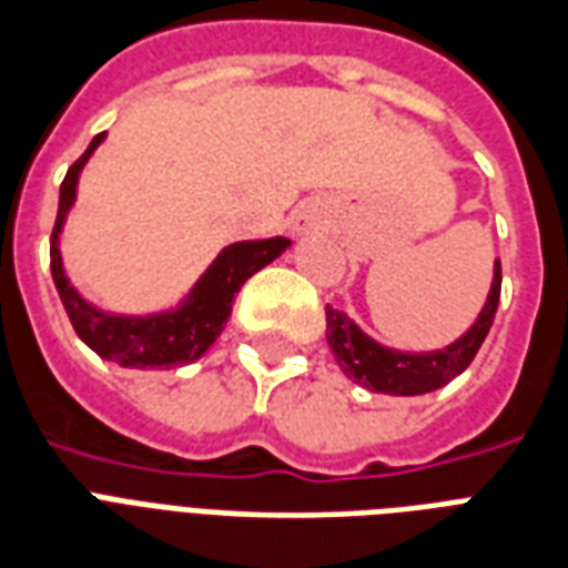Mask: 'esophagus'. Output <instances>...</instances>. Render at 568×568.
<instances>
[{
  "mask_svg": "<svg viewBox=\"0 0 568 568\" xmlns=\"http://www.w3.org/2000/svg\"><path fill=\"white\" fill-rule=\"evenodd\" d=\"M296 227H300V230L317 227V215H311V212H302V215H300V221H296Z\"/></svg>",
  "mask_w": 568,
  "mask_h": 568,
  "instance_id": "obj_1",
  "label": "esophagus"
}]
</instances>
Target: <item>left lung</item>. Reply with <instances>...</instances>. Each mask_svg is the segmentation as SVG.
Returning <instances> with one entry per match:
<instances>
[{
  "mask_svg": "<svg viewBox=\"0 0 568 568\" xmlns=\"http://www.w3.org/2000/svg\"><path fill=\"white\" fill-rule=\"evenodd\" d=\"M500 281L503 272L500 260H497L491 293H488L479 320L449 347L430 349V353H400V349L383 347L368 338L344 311H335L329 305H326V341L335 353L338 368L365 389L383 392V395H425V392L440 389L455 381L479 353L481 341L491 329L494 314H497Z\"/></svg>",
  "mask_w": 568,
  "mask_h": 568,
  "instance_id": "left-lung-1",
  "label": "left lung"
}]
</instances>
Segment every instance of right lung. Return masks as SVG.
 <instances>
[{
    "mask_svg": "<svg viewBox=\"0 0 568 568\" xmlns=\"http://www.w3.org/2000/svg\"><path fill=\"white\" fill-rule=\"evenodd\" d=\"M104 134L92 138L89 149L68 168L62 187H59V212L57 227L50 236V272L59 290V300L65 305L68 320L80 335L83 344L95 349L101 359H110L122 368H179L187 362H197L224 329L233 300L242 284L268 266L287 248L290 239H260V242H236L215 257L206 268V275L191 290V296L182 302V308L168 314H152V317H116L104 314L95 305H89L65 278L62 254H59V233L65 224V215L77 197V176L95 152Z\"/></svg>",
    "mask_w": 568,
    "mask_h": 568,
    "instance_id": "add662e5",
    "label": "right lung"
}]
</instances>
